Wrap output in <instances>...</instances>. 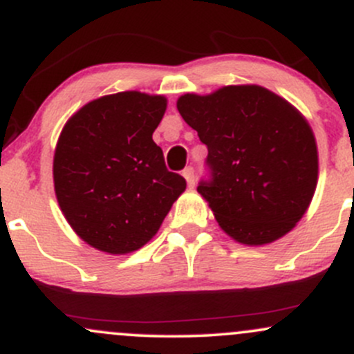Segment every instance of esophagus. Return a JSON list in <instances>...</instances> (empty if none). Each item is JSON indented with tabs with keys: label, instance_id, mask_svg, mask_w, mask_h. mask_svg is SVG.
Here are the masks:
<instances>
[{
	"label": "esophagus",
	"instance_id": "esophagus-1",
	"mask_svg": "<svg viewBox=\"0 0 354 354\" xmlns=\"http://www.w3.org/2000/svg\"><path fill=\"white\" fill-rule=\"evenodd\" d=\"M183 176L186 178V183H188L189 188H193V186H195V183H196V180H195V169H193L192 166H188V168H186V169L183 171Z\"/></svg>",
	"mask_w": 354,
	"mask_h": 354
}]
</instances>
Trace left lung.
Returning a JSON list of instances; mask_svg holds the SVG:
<instances>
[{
	"instance_id": "1",
	"label": "left lung",
	"mask_w": 354,
	"mask_h": 354,
	"mask_svg": "<svg viewBox=\"0 0 354 354\" xmlns=\"http://www.w3.org/2000/svg\"><path fill=\"white\" fill-rule=\"evenodd\" d=\"M176 106L208 147L198 193L220 227L245 245L292 230L317 185L316 139L301 112L260 85L185 94Z\"/></svg>"
}]
</instances>
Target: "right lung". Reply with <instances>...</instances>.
Returning <instances> with one entry per match:
<instances>
[{
    "instance_id": "obj_1",
    "label": "right lung",
    "mask_w": 354,
    "mask_h": 354,
    "mask_svg": "<svg viewBox=\"0 0 354 354\" xmlns=\"http://www.w3.org/2000/svg\"><path fill=\"white\" fill-rule=\"evenodd\" d=\"M165 111L162 95L119 92L85 104L58 138V205L97 250L120 255L141 248L185 192V178L168 171L153 141Z\"/></svg>"
}]
</instances>
